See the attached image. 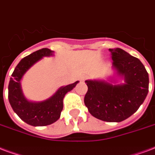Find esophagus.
<instances>
[{"label": "esophagus", "mask_w": 155, "mask_h": 155, "mask_svg": "<svg viewBox=\"0 0 155 155\" xmlns=\"http://www.w3.org/2000/svg\"><path fill=\"white\" fill-rule=\"evenodd\" d=\"M81 80H82V81H83V80H84V77H82V78H81Z\"/></svg>", "instance_id": "1"}]
</instances>
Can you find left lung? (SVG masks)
Masks as SVG:
<instances>
[{
  "instance_id": "obj_1",
  "label": "left lung",
  "mask_w": 155,
  "mask_h": 155,
  "mask_svg": "<svg viewBox=\"0 0 155 155\" xmlns=\"http://www.w3.org/2000/svg\"><path fill=\"white\" fill-rule=\"evenodd\" d=\"M113 68L124 84L87 80L84 103L92 116L105 122H122L137 111L149 91V75L139 59L120 48L109 49Z\"/></svg>"
}]
</instances>
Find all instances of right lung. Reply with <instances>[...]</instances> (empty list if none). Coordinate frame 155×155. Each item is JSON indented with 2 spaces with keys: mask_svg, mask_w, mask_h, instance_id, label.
<instances>
[{
  "mask_svg": "<svg viewBox=\"0 0 155 155\" xmlns=\"http://www.w3.org/2000/svg\"><path fill=\"white\" fill-rule=\"evenodd\" d=\"M54 51L43 48L24 57L16 66L10 78L8 87V99L13 110L26 123L34 127L50 125L56 122L63 109L64 95L76 87L77 81L73 84L60 87L51 97L41 102H32L24 97L21 89L20 81L24 73L43 57L51 56Z\"/></svg>",
  "mask_w": 155,
  "mask_h": 155,
  "instance_id": "1",
  "label": "right lung"
}]
</instances>
